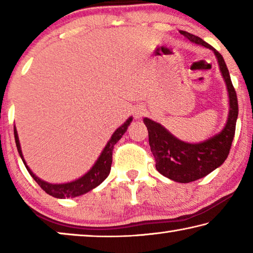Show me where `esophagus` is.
Returning a JSON list of instances; mask_svg holds the SVG:
<instances>
[{"instance_id": "34e87169", "label": "esophagus", "mask_w": 253, "mask_h": 253, "mask_svg": "<svg viewBox=\"0 0 253 253\" xmlns=\"http://www.w3.org/2000/svg\"><path fill=\"white\" fill-rule=\"evenodd\" d=\"M144 113H145V110L143 108V106H138V107H136V108H135L134 115H135L136 118H140L144 115Z\"/></svg>"}]
</instances>
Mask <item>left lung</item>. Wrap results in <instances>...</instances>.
<instances>
[{
    "label": "left lung",
    "instance_id": "obj_1",
    "mask_svg": "<svg viewBox=\"0 0 253 253\" xmlns=\"http://www.w3.org/2000/svg\"><path fill=\"white\" fill-rule=\"evenodd\" d=\"M179 33L191 42L211 49L215 53L222 76L228 87L230 99L229 118L223 130L199 144L184 143L175 138L161 124L144 118V124L148 129L149 146L155 158L156 169L175 182L190 183L207 176L226 160L234 137L239 107L237 92L221 53L194 34L186 31H179Z\"/></svg>",
    "mask_w": 253,
    "mask_h": 253
}]
</instances>
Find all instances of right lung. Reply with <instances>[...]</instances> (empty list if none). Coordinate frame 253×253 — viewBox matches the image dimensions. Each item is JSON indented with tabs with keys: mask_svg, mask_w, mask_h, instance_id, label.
<instances>
[{
	"mask_svg": "<svg viewBox=\"0 0 253 253\" xmlns=\"http://www.w3.org/2000/svg\"><path fill=\"white\" fill-rule=\"evenodd\" d=\"M131 121L132 118L129 117L126 121V123H124V125H122L118 129H116V131L114 132L113 136H111V138L109 139V142L107 143L106 147L101 153V155L97 160L96 164L92 166V169L89 170L87 174L84 175L83 177L76 179L74 182L66 183V184H50L42 181V179L36 176V175L32 173V170L29 169V166L24 161L22 152H21L18 131H16L15 127H14V138H15L16 148H18V152L20 154L21 158H22L28 172L33 177L34 181L39 184L40 187L45 192V193H48L49 195H52L53 198H57V199L76 198V196L83 195L84 193H87V192L91 191L92 188H95L96 186L99 185L100 183L104 182L107 178V176H108L110 173L111 162H113V151H114L115 144H116L118 140L122 138V136L125 134L127 130V127L129 126Z\"/></svg>",
	"mask_w": 253,
	"mask_h": 253,
	"instance_id": "add662e5",
	"label": "right lung"
}]
</instances>
